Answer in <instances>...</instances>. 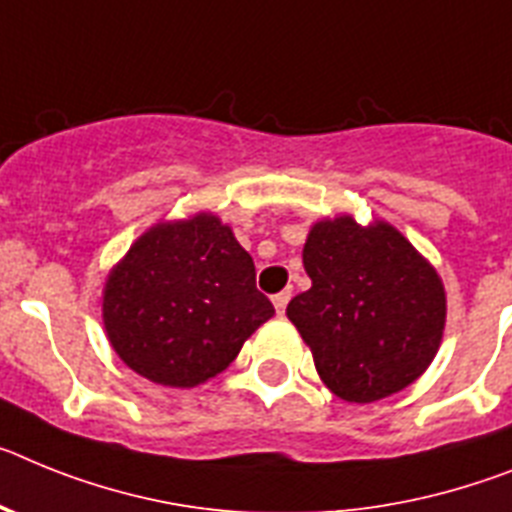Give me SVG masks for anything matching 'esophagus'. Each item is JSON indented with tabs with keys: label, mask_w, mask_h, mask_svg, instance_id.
I'll use <instances>...</instances> for the list:
<instances>
[{
	"label": "esophagus",
	"mask_w": 512,
	"mask_h": 512,
	"mask_svg": "<svg viewBox=\"0 0 512 512\" xmlns=\"http://www.w3.org/2000/svg\"><path fill=\"white\" fill-rule=\"evenodd\" d=\"M288 301H291V293L288 291H283V293H275L273 296V306H275V311H278V314H286V306H288Z\"/></svg>",
	"instance_id": "34e87169"
}]
</instances>
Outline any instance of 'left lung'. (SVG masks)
<instances>
[{
	"label": "left lung",
	"mask_w": 512,
	"mask_h": 512,
	"mask_svg": "<svg viewBox=\"0 0 512 512\" xmlns=\"http://www.w3.org/2000/svg\"><path fill=\"white\" fill-rule=\"evenodd\" d=\"M304 268L311 288L286 314L332 394L368 404L428 371L446 327V288L402 231L348 213L322 219L306 234Z\"/></svg>",
	"instance_id": "8db88e82"
}]
</instances>
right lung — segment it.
Listing matches in <instances>:
<instances>
[{
  "label": "right lung",
  "instance_id": "1",
  "mask_svg": "<svg viewBox=\"0 0 512 512\" xmlns=\"http://www.w3.org/2000/svg\"><path fill=\"white\" fill-rule=\"evenodd\" d=\"M275 314L255 262L211 211L159 221L108 273L102 324L115 355L175 389L206 384Z\"/></svg>",
  "mask_w": 512,
  "mask_h": 512
}]
</instances>
